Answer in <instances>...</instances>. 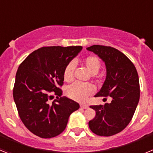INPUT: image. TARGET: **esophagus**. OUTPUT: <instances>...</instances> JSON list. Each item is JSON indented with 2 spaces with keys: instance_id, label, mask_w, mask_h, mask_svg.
Returning a JSON list of instances; mask_svg holds the SVG:
<instances>
[{
  "instance_id": "34e87169",
  "label": "esophagus",
  "mask_w": 153,
  "mask_h": 153,
  "mask_svg": "<svg viewBox=\"0 0 153 153\" xmlns=\"http://www.w3.org/2000/svg\"><path fill=\"white\" fill-rule=\"evenodd\" d=\"M80 106L82 108H83V109H87V108L89 107L88 105H86V104H81Z\"/></svg>"
}]
</instances>
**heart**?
Returning <instances> with one entry per match:
<instances>
[{
  "label": "heart",
  "instance_id": "obj_1",
  "mask_svg": "<svg viewBox=\"0 0 153 153\" xmlns=\"http://www.w3.org/2000/svg\"><path fill=\"white\" fill-rule=\"evenodd\" d=\"M81 64L92 75H95L99 72L101 67L100 60L97 56H87L81 61ZM74 66L73 63H70L66 66L63 71V78L65 81L70 82L74 79ZM94 92L93 86L90 84H80V83H73L67 89V94L70 98L76 101L83 102L92 95Z\"/></svg>",
  "mask_w": 153,
  "mask_h": 153
}]
</instances>
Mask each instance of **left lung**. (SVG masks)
Masks as SVG:
<instances>
[{
  "instance_id": "obj_1",
  "label": "left lung",
  "mask_w": 153,
  "mask_h": 153,
  "mask_svg": "<svg viewBox=\"0 0 153 153\" xmlns=\"http://www.w3.org/2000/svg\"><path fill=\"white\" fill-rule=\"evenodd\" d=\"M86 49L102 59L106 68V79L95 97H112L110 103L90 106L96 117L89 127L98 136H113L125 129L136 111L140 96L138 73L129 58L113 47L93 45Z\"/></svg>"
}]
</instances>
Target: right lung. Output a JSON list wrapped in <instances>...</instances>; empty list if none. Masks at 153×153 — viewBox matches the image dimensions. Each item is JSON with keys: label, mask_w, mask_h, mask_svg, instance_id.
Returning a JSON list of instances; mask_svg holds the SVG:
<instances>
[{"label": "right lung", "mask_w": 153, "mask_h": 153, "mask_svg": "<svg viewBox=\"0 0 153 153\" xmlns=\"http://www.w3.org/2000/svg\"><path fill=\"white\" fill-rule=\"evenodd\" d=\"M83 49L81 46L44 47L31 53L16 74L13 97L24 126L36 136L55 137L65 129L79 103L62 96L63 71ZM57 96L50 104L49 100Z\"/></svg>", "instance_id": "right-lung-1"}]
</instances>
